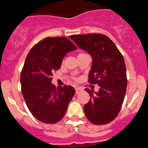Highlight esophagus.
Here are the masks:
<instances>
[{"instance_id": "obj_1", "label": "esophagus", "mask_w": 148, "mask_h": 148, "mask_svg": "<svg viewBox=\"0 0 148 148\" xmlns=\"http://www.w3.org/2000/svg\"><path fill=\"white\" fill-rule=\"evenodd\" d=\"M75 90H76V94H78L82 90L79 88V87H77V88H75Z\"/></svg>"}]
</instances>
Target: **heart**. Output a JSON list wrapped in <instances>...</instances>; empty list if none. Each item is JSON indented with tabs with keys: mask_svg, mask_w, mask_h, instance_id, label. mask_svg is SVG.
<instances>
[{
	"mask_svg": "<svg viewBox=\"0 0 148 148\" xmlns=\"http://www.w3.org/2000/svg\"><path fill=\"white\" fill-rule=\"evenodd\" d=\"M80 54H84V53H80Z\"/></svg>",
	"mask_w": 148,
	"mask_h": 148,
	"instance_id": "1",
	"label": "heart"
}]
</instances>
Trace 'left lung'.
Masks as SVG:
<instances>
[{"instance_id": "1", "label": "left lung", "mask_w": 148, "mask_h": 148, "mask_svg": "<svg viewBox=\"0 0 148 148\" xmlns=\"http://www.w3.org/2000/svg\"><path fill=\"white\" fill-rule=\"evenodd\" d=\"M69 38L91 56L88 82L100 86L98 92L85 89L91 97L84 106L86 117L93 124H108L116 118L125 97L127 79L124 57L104 34H74Z\"/></svg>"}]
</instances>
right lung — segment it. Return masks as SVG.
I'll return each instance as SVG.
<instances>
[{
  "label": "right lung",
  "instance_id": "add662e5",
  "mask_svg": "<svg viewBox=\"0 0 148 148\" xmlns=\"http://www.w3.org/2000/svg\"><path fill=\"white\" fill-rule=\"evenodd\" d=\"M65 37L47 38L29 52L20 77L21 92L33 116L45 124H55L65 115L75 90L69 85L56 87L53 73L61 67L64 56L77 50Z\"/></svg>",
  "mask_w": 148,
  "mask_h": 148
}]
</instances>
